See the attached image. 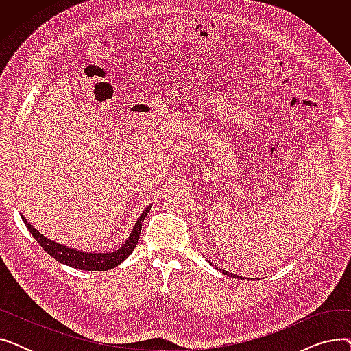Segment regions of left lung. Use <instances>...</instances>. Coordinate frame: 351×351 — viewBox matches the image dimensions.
Instances as JSON below:
<instances>
[{
	"instance_id": "left-lung-1",
	"label": "left lung",
	"mask_w": 351,
	"mask_h": 351,
	"mask_svg": "<svg viewBox=\"0 0 351 351\" xmlns=\"http://www.w3.org/2000/svg\"><path fill=\"white\" fill-rule=\"evenodd\" d=\"M225 274H230V276H233V278H236V276L234 274H232V273H229V271H226V270H222Z\"/></svg>"
}]
</instances>
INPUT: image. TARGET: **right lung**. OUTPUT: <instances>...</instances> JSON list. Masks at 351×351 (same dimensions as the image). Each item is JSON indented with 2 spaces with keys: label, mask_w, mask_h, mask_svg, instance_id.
<instances>
[{
  "label": "right lung",
  "mask_w": 351,
  "mask_h": 351,
  "mask_svg": "<svg viewBox=\"0 0 351 351\" xmlns=\"http://www.w3.org/2000/svg\"><path fill=\"white\" fill-rule=\"evenodd\" d=\"M151 206H147L143 213L141 215V217L138 219V222L129 236L128 241L125 242V245L112 252V253H88V252H81L77 249H71L66 246H62L57 242H52L49 239H47L45 236H43L38 230L34 229L28 222L27 219L23 216L24 223L27 226V229L29 230V233L35 237V241L40 243V246L49 254L52 256L55 261H58L60 263H64L66 266L75 267V269H81V270H88V271H102V270H109L114 269L118 265H121L126 257L134 252V249L138 245L139 236H141V229H142V222L143 219L146 217L147 212H149Z\"/></svg>",
  "instance_id": "obj_1"
}]
</instances>
